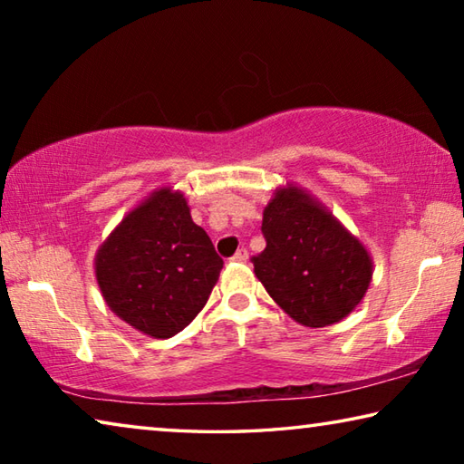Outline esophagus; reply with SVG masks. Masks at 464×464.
I'll use <instances>...</instances> for the list:
<instances>
[{
    "label": "esophagus",
    "mask_w": 464,
    "mask_h": 464,
    "mask_svg": "<svg viewBox=\"0 0 464 464\" xmlns=\"http://www.w3.org/2000/svg\"><path fill=\"white\" fill-rule=\"evenodd\" d=\"M247 257H249V251L246 247H241V249H237V254H235L231 260L233 262H247Z\"/></svg>",
    "instance_id": "esophagus-1"
}]
</instances>
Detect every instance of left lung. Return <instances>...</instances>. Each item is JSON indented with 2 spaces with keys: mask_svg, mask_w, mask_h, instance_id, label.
Here are the masks:
<instances>
[{
  "mask_svg": "<svg viewBox=\"0 0 464 464\" xmlns=\"http://www.w3.org/2000/svg\"><path fill=\"white\" fill-rule=\"evenodd\" d=\"M266 249L256 276L290 317L325 327L350 315L372 278L368 251L298 188H282L264 210Z\"/></svg>",
  "mask_w": 464,
  "mask_h": 464,
  "instance_id": "1",
  "label": "left lung"
}]
</instances>
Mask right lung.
Returning a JSON list of instances; mask_svg holds the SVG:
<instances>
[{
  "label": "right lung",
  "mask_w": 464,
  "mask_h": 464,
  "mask_svg": "<svg viewBox=\"0 0 464 464\" xmlns=\"http://www.w3.org/2000/svg\"><path fill=\"white\" fill-rule=\"evenodd\" d=\"M223 257L190 217L186 198L155 192L116 227L96 256L108 307L151 337L176 335L207 304Z\"/></svg>",
  "instance_id": "obj_1"
}]
</instances>
